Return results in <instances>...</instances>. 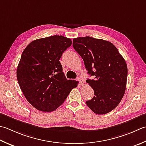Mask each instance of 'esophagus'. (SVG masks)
<instances>
[{
  "instance_id": "34e87169",
  "label": "esophagus",
  "mask_w": 146,
  "mask_h": 146,
  "mask_svg": "<svg viewBox=\"0 0 146 146\" xmlns=\"http://www.w3.org/2000/svg\"><path fill=\"white\" fill-rule=\"evenodd\" d=\"M78 81L80 82V85H83L84 84V80H83V78H80V77H79V78H78Z\"/></svg>"
}]
</instances>
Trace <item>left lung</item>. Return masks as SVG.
Masks as SVG:
<instances>
[{
    "mask_svg": "<svg viewBox=\"0 0 146 146\" xmlns=\"http://www.w3.org/2000/svg\"><path fill=\"white\" fill-rule=\"evenodd\" d=\"M73 46L84 60L92 80L86 82L93 88L94 98L86 104L94 113L104 115L119 104L126 89L127 66L112 43L90 36L74 38Z\"/></svg>",
    "mask_w": 146,
    "mask_h": 146,
    "instance_id": "obj_1",
    "label": "left lung"
}]
</instances>
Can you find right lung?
Segmentation results:
<instances>
[{"instance_id":"1","label":"right lung","mask_w":146,"mask_h":146,"mask_svg":"<svg viewBox=\"0 0 146 146\" xmlns=\"http://www.w3.org/2000/svg\"><path fill=\"white\" fill-rule=\"evenodd\" d=\"M72 42L61 35L35 40L23 52L17 79L26 99L36 110L51 112L63 103L77 81L67 80L59 62Z\"/></svg>"}]
</instances>
